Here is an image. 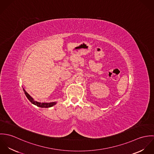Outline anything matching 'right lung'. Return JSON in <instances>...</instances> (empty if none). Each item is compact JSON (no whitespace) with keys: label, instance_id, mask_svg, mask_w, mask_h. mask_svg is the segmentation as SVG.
<instances>
[{"label":"right lung","instance_id":"1","mask_svg":"<svg viewBox=\"0 0 154 154\" xmlns=\"http://www.w3.org/2000/svg\"><path fill=\"white\" fill-rule=\"evenodd\" d=\"M24 93L26 95V97H27V98L29 100V101L32 103L33 104L37 106V107H42V108H48V107H51L53 106H54L56 104V102H52V103H39L37 102L36 101H34V100L27 93V92L23 88Z\"/></svg>","mask_w":154,"mask_h":154}]
</instances>
